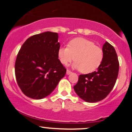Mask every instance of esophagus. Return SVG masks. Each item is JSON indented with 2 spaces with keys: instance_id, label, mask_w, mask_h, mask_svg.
I'll return each instance as SVG.
<instances>
[{
  "instance_id": "esophagus-1",
  "label": "esophagus",
  "mask_w": 132,
  "mask_h": 132,
  "mask_svg": "<svg viewBox=\"0 0 132 132\" xmlns=\"http://www.w3.org/2000/svg\"><path fill=\"white\" fill-rule=\"evenodd\" d=\"M71 73H72V72H71L69 69H67V71H66V74H67L68 75H70V74H71Z\"/></svg>"
}]
</instances>
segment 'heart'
Returning <instances> with one entry per match:
<instances>
[{"label": "heart", "instance_id": "1", "mask_svg": "<svg viewBox=\"0 0 132 132\" xmlns=\"http://www.w3.org/2000/svg\"><path fill=\"white\" fill-rule=\"evenodd\" d=\"M57 57L63 65H67L75 58L73 67L89 74L97 70L102 64L104 51L92 41L79 37L71 40L68 46L60 47Z\"/></svg>", "mask_w": 132, "mask_h": 132}]
</instances>
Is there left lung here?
Returning <instances> with one entry per match:
<instances>
[{
  "label": "left lung",
  "mask_w": 132,
  "mask_h": 132,
  "mask_svg": "<svg viewBox=\"0 0 132 132\" xmlns=\"http://www.w3.org/2000/svg\"><path fill=\"white\" fill-rule=\"evenodd\" d=\"M104 59L97 71L81 75L74 86L76 93L87 102H97L105 99L112 90L117 79L119 62L112 45L106 42L103 45Z\"/></svg>",
  "instance_id": "8db88e82"
}]
</instances>
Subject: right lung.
I'll return each mask as SVG.
<instances>
[{
    "label": "right lung",
    "mask_w": 132,
    "mask_h": 132,
    "mask_svg": "<svg viewBox=\"0 0 132 132\" xmlns=\"http://www.w3.org/2000/svg\"><path fill=\"white\" fill-rule=\"evenodd\" d=\"M57 33L46 31L28 38L16 56L15 73L19 87L26 96L41 99L54 90L66 75L57 50Z\"/></svg>",
    "instance_id": "obj_1"
}]
</instances>
